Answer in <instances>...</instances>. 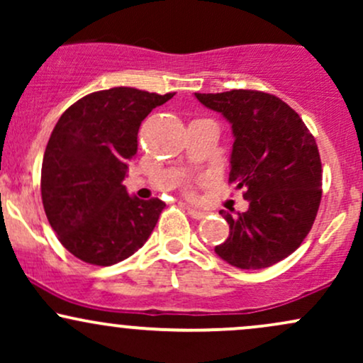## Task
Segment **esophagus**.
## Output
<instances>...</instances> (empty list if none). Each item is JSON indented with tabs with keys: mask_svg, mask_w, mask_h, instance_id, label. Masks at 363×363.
Instances as JSON below:
<instances>
[{
	"mask_svg": "<svg viewBox=\"0 0 363 363\" xmlns=\"http://www.w3.org/2000/svg\"><path fill=\"white\" fill-rule=\"evenodd\" d=\"M184 208L187 210V213L193 216L194 220H201V218H205V216H206V211L198 210V208H194V206H191V205H184Z\"/></svg>",
	"mask_w": 363,
	"mask_h": 363,
	"instance_id": "1",
	"label": "esophagus"
}]
</instances>
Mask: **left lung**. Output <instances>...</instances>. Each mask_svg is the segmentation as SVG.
Listing matches in <instances>:
<instances>
[{
  "label": "left lung",
  "instance_id": "obj_1",
  "mask_svg": "<svg viewBox=\"0 0 363 363\" xmlns=\"http://www.w3.org/2000/svg\"><path fill=\"white\" fill-rule=\"evenodd\" d=\"M232 124L234 147L228 182L244 191L249 210L220 215L230 235L215 252L240 269H261L285 259L303 242L323 196L315 138L289 104L257 90L194 94Z\"/></svg>",
  "mask_w": 363,
  "mask_h": 363
}]
</instances>
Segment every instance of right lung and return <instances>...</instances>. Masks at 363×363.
<instances>
[{
  "instance_id": "obj_1",
  "label": "right lung",
  "mask_w": 363,
  "mask_h": 363,
  "mask_svg": "<svg viewBox=\"0 0 363 363\" xmlns=\"http://www.w3.org/2000/svg\"><path fill=\"white\" fill-rule=\"evenodd\" d=\"M176 94L114 86L62 112L44 152L40 194L60 242L78 259L111 266L147 242L165 203L129 196L123 181L141 121Z\"/></svg>"
}]
</instances>
